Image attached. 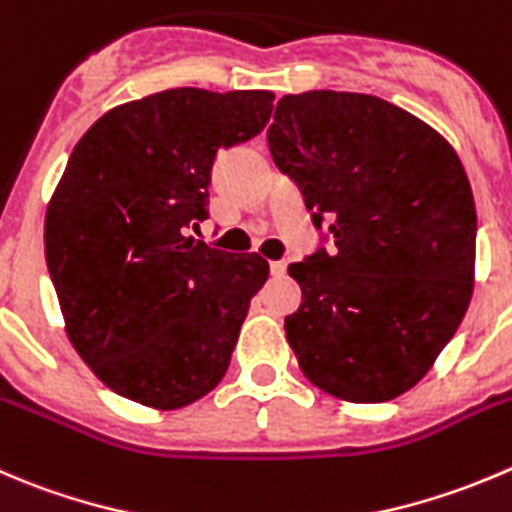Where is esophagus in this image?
<instances>
[{"label":"esophagus","mask_w":512,"mask_h":512,"mask_svg":"<svg viewBox=\"0 0 512 512\" xmlns=\"http://www.w3.org/2000/svg\"><path fill=\"white\" fill-rule=\"evenodd\" d=\"M287 272V262L285 260H275L270 262V275L272 277H282Z\"/></svg>","instance_id":"esophagus-1"}]
</instances>
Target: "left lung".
Returning a JSON list of instances; mask_svg holds the SVG:
<instances>
[{"label": "left lung", "mask_w": 512, "mask_h": 512, "mask_svg": "<svg viewBox=\"0 0 512 512\" xmlns=\"http://www.w3.org/2000/svg\"><path fill=\"white\" fill-rule=\"evenodd\" d=\"M272 162L332 237L287 267L302 305L287 342L315 388L385 403L433 367L470 305L473 190L443 135L372 94H285L267 130Z\"/></svg>", "instance_id": "8db88e82"}]
</instances>
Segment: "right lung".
Here are the masks:
<instances>
[{"instance_id": "obj_1", "label": "right lung", "mask_w": 512, "mask_h": 512, "mask_svg": "<svg viewBox=\"0 0 512 512\" xmlns=\"http://www.w3.org/2000/svg\"><path fill=\"white\" fill-rule=\"evenodd\" d=\"M265 89H165L84 132L44 217L64 330L117 395L177 410L225 377L270 265L190 235L207 217L217 152L265 130Z\"/></svg>"}]
</instances>
